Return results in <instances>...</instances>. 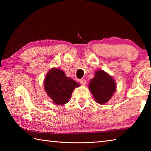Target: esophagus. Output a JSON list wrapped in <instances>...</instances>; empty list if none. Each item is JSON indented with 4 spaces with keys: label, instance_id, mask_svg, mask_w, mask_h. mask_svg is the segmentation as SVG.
I'll list each match as a JSON object with an SVG mask.
<instances>
[{
    "label": "esophagus",
    "instance_id": "34e87169",
    "mask_svg": "<svg viewBox=\"0 0 151 151\" xmlns=\"http://www.w3.org/2000/svg\"><path fill=\"white\" fill-rule=\"evenodd\" d=\"M79 82L81 83V85H85L86 84V81L85 79H81V80H79Z\"/></svg>",
    "mask_w": 151,
    "mask_h": 151
}]
</instances>
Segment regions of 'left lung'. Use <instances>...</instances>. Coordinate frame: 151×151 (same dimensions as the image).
Wrapping results in <instances>:
<instances>
[{
  "label": "left lung",
  "instance_id": "8db88e82",
  "mask_svg": "<svg viewBox=\"0 0 151 151\" xmlns=\"http://www.w3.org/2000/svg\"><path fill=\"white\" fill-rule=\"evenodd\" d=\"M88 87L97 103L104 104L111 99L115 92L116 84L106 73L98 70L95 73L94 78L91 79Z\"/></svg>",
  "mask_w": 151,
  "mask_h": 151
}]
</instances>
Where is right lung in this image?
Returning <instances> with one entry per match:
<instances>
[{"mask_svg":"<svg viewBox=\"0 0 151 151\" xmlns=\"http://www.w3.org/2000/svg\"><path fill=\"white\" fill-rule=\"evenodd\" d=\"M45 88L55 104L61 105L68 103L75 87L80 86L72 78L66 76L63 70L52 68L45 81Z\"/></svg>","mask_w":151,"mask_h":151,"instance_id":"right-lung-1","label":"right lung"}]
</instances>
